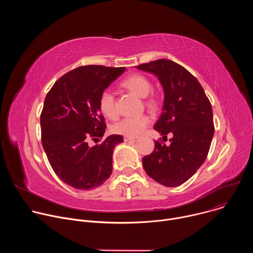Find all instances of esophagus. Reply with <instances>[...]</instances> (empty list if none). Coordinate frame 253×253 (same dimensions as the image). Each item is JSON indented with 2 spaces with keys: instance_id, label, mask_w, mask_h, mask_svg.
Segmentation results:
<instances>
[{
  "instance_id": "esophagus-1",
  "label": "esophagus",
  "mask_w": 253,
  "mask_h": 253,
  "mask_svg": "<svg viewBox=\"0 0 253 253\" xmlns=\"http://www.w3.org/2000/svg\"><path fill=\"white\" fill-rule=\"evenodd\" d=\"M124 141L125 142H136L137 139L136 138H131V137H124Z\"/></svg>"
}]
</instances>
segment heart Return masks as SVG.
Here are the masks:
<instances>
[{
	"label": "heart",
	"instance_id": "b5f03b06",
	"mask_svg": "<svg viewBox=\"0 0 253 253\" xmlns=\"http://www.w3.org/2000/svg\"><path fill=\"white\" fill-rule=\"evenodd\" d=\"M122 86L140 98H146L152 90L151 82L145 76L140 74L130 75L122 82ZM99 106L101 112L107 117L114 118L116 116L115 100L111 90L105 89L102 91L99 98ZM149 123L150 119L145 115L127 117L116 123L113 127V131L125 137L135 138L143 133Z\"/></svg>",
	"mask_w": 253,
	"mask_h": 253
}]
</instances>
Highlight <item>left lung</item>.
<instances>
[{
	"label": "left lung",
	"instance_id": "obj_1",
	"mask_svg": "<svg viewBox=\"0 0 253 253\" xmlns=\"http://www.w3.org/2000/svg\"><path fill=\"white\" fill-rule=\"evenodd\" d=\"M136 68L153 74L162 85V113L154 129L163 137L173 135L169 146L155 141L154 151L142 159L143 167L156 182L179 186L207 157L214 134L211 104L198 80L173 61L160 59Z\"/></svg>",
	"mask_w": 253,
	"mask_h": 253
}]
</instances>
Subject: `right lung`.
<instances>
[{"mask_svg":"<svg viewBox=\"0 0 253 253\" xmlns=\"http://www.w3.org/2000/svg\"><path fill=\"white\" fill-rule=\"evenodd\" d=\"M126 69L88 65L72 70L51 88L41 114L42 144L57 176L80 190L102 185L112 173V154L123 142L110 135L89 146L88 140L103 137L106 125L99 98Z\"/></svg>","mask_w":253,"mask_h":253,"instance_id":"add662e5","label":"right lung"}]
</instances>
